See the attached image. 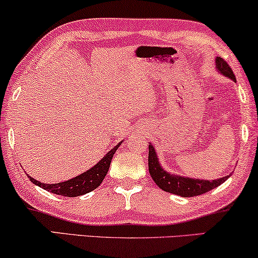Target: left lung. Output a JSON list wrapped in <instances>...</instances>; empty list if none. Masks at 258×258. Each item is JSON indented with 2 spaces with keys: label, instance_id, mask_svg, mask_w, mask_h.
<instances>
[{
  "label": "left lung",
  "instance_id": "left-lung-1",
  "mask_svg": "<svg viewBox=\"0 0 258 258\" xmlns=\"http://www.w3.org/2000/svg\"><path fill=\"white\" fill-rule=\"evenodd\" d=\"M216 65L218 72L222 73L227 78L232 79L236 82V77L233 75V71L229 66L225 60L223 58L217 56ZM148 167L149 173L154 181L158 185L160 188L166 190L168 193H173V195L181 196L183 198H188V197H196L204 195V193L209 192V190L216 188L219 185H222L224 181H226L230 175L224 176V178L217 179V180H202V179H190L187 176H180V175H173L166 172L162 168L161 165L159 163L158 156H156L155 149L149 143V154H148Z\"/></svg>",
  "mask_w": 258,
  "mask_h": 258
}]
</instances>
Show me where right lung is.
<instances>
[{"label": "right lung", "instance_id": "right-lung-1", "mask_svg": "<svg viewBox=\"0 0 258 258\" xmlns=\"http://www.w3.org/2000/svg\"><path fill=\"white\" fill-rule=\"evenodd\" d=\"M121 143L122 141L113 147L111 150H109L104 158L100 160L97 165L93 166L92 168H90L86 172L80 174V175L76 176V178L68 180V181L59 183H42L38 181V180L33 179L29 175L28 178L36 186L41 187V188L48 190V192L54 193V195H59L62 197H79L86 195V193L96 189L102 183L103 179L105 178L106 173L109 170L113 154L116 153L117 148H118Z\"/></svg>", "mask_w": 258, "mask_h": 258}]
</instances>
